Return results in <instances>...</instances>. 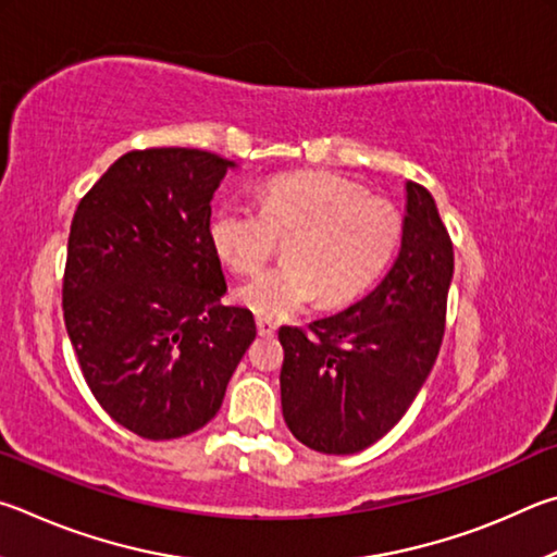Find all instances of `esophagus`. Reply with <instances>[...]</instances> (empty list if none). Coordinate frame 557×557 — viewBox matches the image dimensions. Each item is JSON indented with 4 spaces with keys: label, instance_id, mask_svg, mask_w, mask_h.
<instances>
[{
    "label": "esophagus",
    "instance_id": "obj_1",
    "mask_svg": "<svg viewBox=\"0 0 557 557\" xmlns=\"http://www.w3.org/2000/svg\"><path fill=\"white\" fill-rule=\"evenodd\" d=\"M257 330H259V335H273L276 333V323H273L271 318H267V315H257Z\"/></svg>",
    "mask_w": 557,
    "mask_h": 557
}]
</instances>
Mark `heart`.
I'll use <instances>...</instances> for the list:
<instances>
[{
    "label": "heart",
    "mask_w": 557,
    "mask_h": 557,
    "mask_svg": "<svg viewBox=\"0 0 557 557\" xmlns=\"http://www.w3.org/2000/svg\"><path fill=\"white\" fill-rule=\"evenodd\" d=\"M404 237L396 205L327 173L276 175L257 190V210L222 202L208 239L224 267L253 273L284 239L286 261L237 288V300L267 318H284L308 300L343 306L367 294Z\"/></svg>",
    "instance_id": "heart-1"
}]
</instances>
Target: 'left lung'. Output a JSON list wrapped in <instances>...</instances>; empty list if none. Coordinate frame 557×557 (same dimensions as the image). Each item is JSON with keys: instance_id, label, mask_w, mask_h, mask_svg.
<instances>
[{"instance_id": "8db88e82", "label": "left lung", "mask_w": 557, "mask_h": 557, "mask_svg": "<svg viewBox=\"0 0 557 557\" xmlns=\"http://www.w3.org/2000/svg\"><path fill=\"white\" fill-rule=\"evenodd\" d=\"M453 269L433 195L408 181L401 249L382 284L308 330H278L281 408L300 443L352 455L401 421L441 352Z\"/></svg>"}]
</instances>
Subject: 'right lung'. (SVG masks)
<instances>
[{"instance_id": "add662e5", "label": "right lung", "mask_w": 557, "mask_h": 557, "mask_svg": "<svg viewBox=\"0 0 557 557\" xmlns=\"http://www.w3.org/2000/svg\"><path fill=\"white\" fill-rule=\"evenodd\" d=\"M232 161L200 149L116 159L83 195L67 237L63 318L107 416L146 441L198 431L257 337L247 308L222 306L210 200Z\"/></svg>"}]
</instances>
